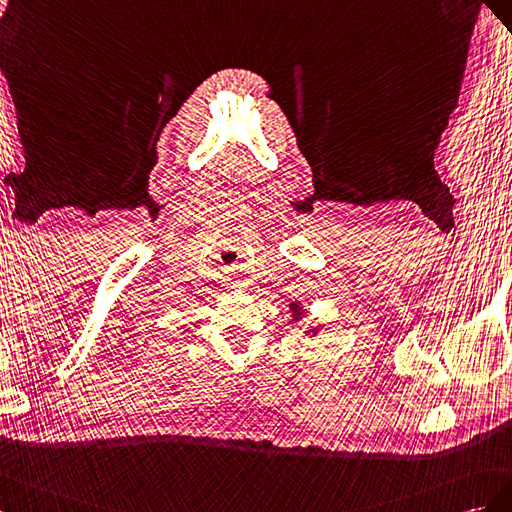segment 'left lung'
Segmentation results:
<instances>
[{
	"label": "left lung",
	"instance_id": "1",
	"mask_svg": "<svg viewBox=\"0 0 512 512\" xmlns=\"http://www.w3.org/2000/svg\"><path fill=\"white\" fill-rule=\"evenodd\" d=\"M289 311H291V324H298L300 319L306 317V311H304V306L300 302H291L289 304ZM319 330H321L319 326L317 328H309V330H304V334H306V337H309V334H311V337H317Z\"/></svg>",
	"mask_w": 512,
	"mask_h": 512
}]
</instances>
